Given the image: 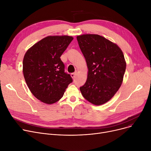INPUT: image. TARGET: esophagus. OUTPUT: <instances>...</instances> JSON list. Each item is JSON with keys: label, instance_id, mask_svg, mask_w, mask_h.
<instances>
[{"label": "esophagus", "instance_id": "obj_1", "mask_svg": "<svg viewBox=\"0 0 151 151\" xmlns=\"http://www.w3.org/2000/svg\"><path fill=\"white\" fill-rule=\"evenodd\" d=\"M76 73H77L76 71V72L73 73H71V78H72L73 79V78H75V76H76Z\"/></svg>", "mask_w": 151, "mask_h": 151}]
</instances>
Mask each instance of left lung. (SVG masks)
Wrapping results in <instances>:
<instances>
[{
  "label": "left lung",
  "mask_w": 151,
  "mask_h": 151,
  "mask_svg": "<svg viewBox=\"0 0 151 151\" xmlns=\"http://www.w3.org/2000/svg\"><path fill=\"white\" fill-rule=\"evenodd\" d=\"M88 68L86 83L80 88L83 96L95 105L105 104L122 83L126 62L116 43L97 34L76 37Z\"/></svg>",
  "instance_id": "1"
}]
</instances>
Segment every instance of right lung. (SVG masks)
<instances>
[{"instance_id": "right-lung-1", "label": "right lung", "mask_w": 151, "mask_h": 151, "mask_svg": "<svg viewBox=\"0 0 151 151\" xmlns=\"http://www.w3.org/2000/svg\"><path fill=\"white\" fill-rule=\"evenodd\" d=\"M73 39L68 35L47 36L31 46L24 56L22 71L26 84L44 104L59 101L72 82L60 58Z\"/></svg>"}]
</instances>
